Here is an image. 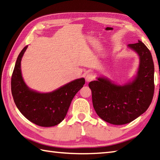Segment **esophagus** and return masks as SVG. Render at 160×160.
Masks as SVG:
<instances>
[{"mask_svg":"<svg viewBox=\"0 0 160 160\" xmlns=\"http://www.w3.org/2000/svg\"><path fill=\"white\" fill-rule=\"evenodd\" d=\"M95 79V76L94 74L92 73H88L86 75V77H85V80L87 82H91V81H92Z\"/></svg>","mask_w":160,"mask_h":160,"instance_id":"34e87169","label":"esophagus"}]
</instances>
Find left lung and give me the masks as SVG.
I'll return each instance as SVG.
<instances>
[{"instance_id":"left-lung-1","label":"left lung","mask_w":160,"mask_h":160,"mask_svg":"<svg viewBox=\"0 0 160 160\" xmlns=\"http://www.w3.org/2000/svg\"><path fill=\"white\" fill-rule=\"evenodd\" d=\"M128 46L139 57L138 71L133 81L118 85L107 78L100 77L89 84L96 114L113 125L136 119L147 110L154 94V63L151 52L139 40Z\"/></svg>"}]
</instances>
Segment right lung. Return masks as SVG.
Returning <instances> with one entry per match:
<instances>
[{"label": "right lung", "mask_w": 160, "mask_h": 160, "mask_svg": "<svg viewBox=\"0 0 160 160\" xmlns=\"http://www.w3.org/2000/svg\"><path fill=\"white\" fill-rule=\"evenodd\" d=\"M28 46L18 55L11 79V90L18 110L27 119L42 127H51L64 120L75 95L85 83L76 79L50 93L30 89L22 78L21 62Z\"/></svg>", "instance_id": "1"}]
</instances>
